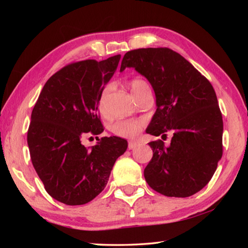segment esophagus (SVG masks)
I'll return each mask as SVG.
<instances>
[{
  "mask_svg": "<svg viewBox=\"0 0 248 248\" xmlns=\"http://www.w3.org/2000/svg\"><path fill=\"white\" fill-rule=\"evenodd\" d=\"M138 145V143L137 142H133V141H129V143H128V148H129V150H132V149H134L136 148V146Z\"/></svg>",
  "mask_w": 248,
  "mask_h": 248,
  "instance_id": "1",
  "label": "esophagus"
}]
</instances>
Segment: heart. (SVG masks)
<instances>
[{
  "label": "heart",
  "instance_id": "1",
  "mask_svg": "<svg viewBox=\"0 0 248 248\" xmlns=\"http://www.w3.org/2000/svg\"><path fill=\"white\" fill-rule=\"evenodd\" d=\"M149 84L143 79H133L130 83V90H131L132 94H137L138 92H140L144 87H148ZM110 91V86L104 87L100 92L98 96V109L102 114H106V100L107 96ZM143 125V121L137 120V119H125V120H117L114 124H110V131L116 134V136L121 138H134L138 133L140 132V130Z\"/></svg>",
  "mask_w": 248,
  "mask_h": 248
}]
</instances>
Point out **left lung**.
Listing matches in <instances>:
<instances>
[{
	"label": "left lung",
	"instance_id": "1",
	"mask_svg": "<svg viewBox=\"0 0 248 248\" xmlns=\"http://www.w3.org/2000/svg\"><path fill=\"white\" fill-rule=\"evenodd\" d=\"M134 68L152 85L156 111L146 133L166 137L150 142L153 157L144 170L149 186L167 197L186 198L207 185L222 157L223 120L216 92L190 62L169 48L128 51L120 72Z\"/></svg>",
	"mask_w": 248,
	"mask_h": 248
}]
</instances>
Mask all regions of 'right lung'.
I'll return each instance as SVG.
<instances>
[{
	"label": "right lung",
	"instance_id": "right-lung-1",
	"mask_svg": "<svg viewBox=\"0 0 248 248\" xmlns=\"http://www.w3.org/2000/svg\"><path fill=\"white\" fill-rule=\"evenodd\" d=\"M120 54L69 64L46 82L31 112L27 143L31 163L53 199L85 204L104 190L127 140L104 137L87 149L85 133L104 131L98 96L118 66Z\"/></svg>",
	"mask_w": 248,
	"mask_h": 248
}]
</instances>
